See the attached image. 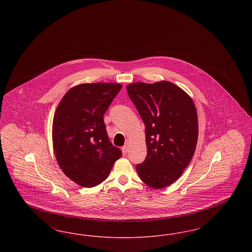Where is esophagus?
<instances>
[{"label":"esophagus","instance_id":"34e87169","mask_svg":"<svg viewBox=\"0 0 252 252\" xmlns=\"http://www.w3.org/2000/svg\"><path fill=\"white\" fill-rule=\"evenodd\" d=\"M122 152L124 155H126V153L128 152V146L127 145H125L122 147Z\"/></svg>","mask_w":252,"mask_h":252}]
</instances>
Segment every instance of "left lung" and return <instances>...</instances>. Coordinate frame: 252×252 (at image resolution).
Listing matches in <instances>:
<instances>
[{
  "label": "left lung",
  "instance_id": "left-lung-1",
  "mask_svg": "<svg viewBox=\"0 0 252 252\" xmlns=\"http://www.w3.org/2000/svg\"><path fill=\"white\" fill-rule=\"evenodd\" d=\"M145 125L147 156L136 165L144 183L154 189L180 179L192 159L198 137L197 112L192 98L169 81L126 86Z\"/></svg>",
  "mask_w": 252,
  "mask_h": 252
}]
</instances>
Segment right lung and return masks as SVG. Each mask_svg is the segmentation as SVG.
I'll use <instances>...</instances> for the list:
<instances>
[{"instance_id":"right-lung-1","label":"right lung","mask_w":252,"mask_h":252,"mask_svg":"<svg viewBox=\"0 0 252 252\" xmlns=\"http://www.w3.org/2000/svg\"><path fill=\"white\" fill-rule=\"evenodd\" d=\"M122 89L119 83H84L72 87L56 109L52 139L62 172L82 187L106 180L120 149L108 140L104 114Z\"/></svg>"}]
</instances>
